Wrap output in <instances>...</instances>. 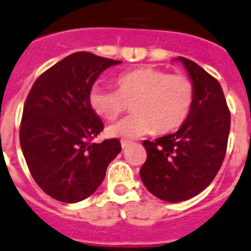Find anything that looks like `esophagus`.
Wrapping results in <instances>:
<instances>
[{
  "instance_id": "1",
  "label": "esophagus",
  "mask_w": 251,
  "mask_h": 251,
  "mask_svg": "<svg viewBox=\"0 0 251 251\" xmlns=\"http://www.w3.org/2000/svg\"><path fill=\"white\" fill-rule=\"evenodd\" d=\"M129 145H131V143H129V141H126V140H122V148H123V149H126V148H128V147H129Z\"/></svg>"
}]
</instances>
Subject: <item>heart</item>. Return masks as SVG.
Segmentation results:
<instances>
[{
  "mask_svg": "<svg viewBox=\"0 0 251 251\" xmlns=\"http://www.w3.org/2000/svg\"><path fill=\"white\" fill-rule=\"evenodd\" d=\"M195 90L187 77L145 67L120 75L115 90L91 87L89 106L103 120H115L131 103L132 114L107 128L111 137L139 139L151 132L168 133L187 120Z\"/></svg>",
  "mask_w": 251,
  "mask_h": 251,
  "instance_id": "heart-1",
  "label": "heart"
}]
</instances>
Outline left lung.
Listing matches in <instances>:
<instances>
[{
    "label": "left lung",
    "instance_id": "left-lung-1",
    "mask_svg": "<svg viewBox=\"0 0 251 251\" xmlns=\"http://www.w3.org/2000/svg\"><path fill=\"white\" fill-rule=\"evenodd\" d=\"M195 90L187 120L176 133L144 140L148 157L140 178L158 199L178 203L203 191L224 161L230 112L216 78L191 60L178 57Z\"/></svg>",
    "mask_w": 251,
    "mask_h": 251
}]
</instances>
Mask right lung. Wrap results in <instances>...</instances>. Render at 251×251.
<instances>
[{
	"mask_svg": "<svg viewBox=\"0 0 251 251\" xmlns=\"http://www.w3.org/2000/svg\"><path fill=\"white\" fill-rule=\"evenodd\" d=\"M120 63L75 52L44 72L27 95L21 148L35 182L53 199L77 203L89 198L122 151L118 139L90 143L103 123L89 106L95 79Z\"/></svg>",
	"mask_w": 251,
	"mask_h": 251,
	"instance_id": "1",
	"label": "right lung"
}]
</instances>
